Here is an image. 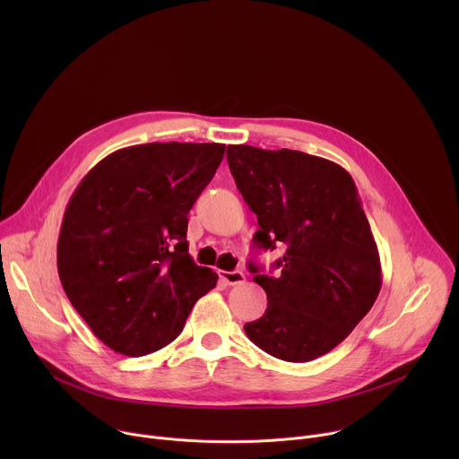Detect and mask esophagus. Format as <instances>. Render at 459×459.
<instances>
[{"instance_id": "esophagus-1", "label": "esophagus", "mask_w": 459, "mask_h": 459, "mask_svg": "<svg viewBox=\"0 0 459 459\" xmlns=\"http://www.w3.org/2000/svg\"><path fill=\"white\" fill-rule=\"evenodd\" d=\"M220 278L227 285H241V283H245V274L241 271H221Z\"/></svg>"}]
</instances>
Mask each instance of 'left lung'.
Segmentation results:
<instances>
[{"mask_svg": "<svg viewBox=\"0 0 459 459\" xmlns=\"http://www.w3.org/2000/svg\"><path fill=\"white\" fill-rule=\"evenodd\" d=\"M243 200L257 216L254 243L285 255L278 276L248 264L267 292V310L245 325L252 343L292 363L338 347L372 308L381 289L379 254L351 174L299 151L227 147Z\"/></svg>", "mask_w": 459, "mask_h": 459, "instance_id": "1", "label": "left lung"}]
</instances>
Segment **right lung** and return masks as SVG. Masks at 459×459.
Wrapping results in <instances>:
<instances>
[{"instance_id": "right-lung-1", "label": "right lung", "mask_w": 459, "mask_h": 459, "mask_svg": "<svg viewBox=\"0 0 459 459\" xmlns=\"http://www.w3.org/2000/svg\"><path fill=\"white\" fill-rule=\"evenodd\" d=\"M221 143H147L101 160L76 186L57 239V274L108 349L145 356L174 342L218 274L188 254V211Z\"/></svg>"}]
</instances>
